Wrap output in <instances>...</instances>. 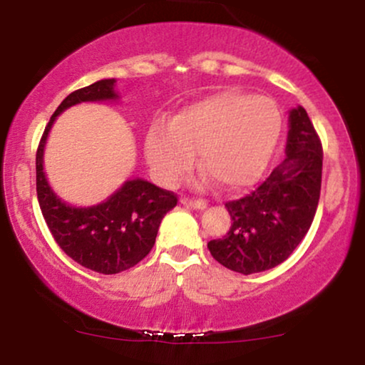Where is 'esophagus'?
<instances>
[{"mask_svg": "<svg viewBox=\"0 0 365 365\" xmlns=\"http://www.w3.org/2000/svg\"><path fill=\"white\" fill-rule=\"evenodd\" d=\"M180 202H182L183 206L194 207V209H204V207L207 206L206 200H202V199H190V197H182V199H180Z\"/></svg>", "mask_w": 365, "mask_h": 365, "instance_id": "1", "label": "esophagus"}]
</instances>
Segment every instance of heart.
<instances>
[{
  "label": "heart",
  "mask_w": 365,
  "mask_h": 365,
  "mask_svg": "<svg viewBox=\"0 0 365 365\" xmlns=\"http://www.w3.org/2000/svg\"><path fill=\"white\" fill-rule=\"evenodd\" d=\"M283 132L279 106L266 96L223 91L182 108L168 127L153 125L144 150L163 185L185 175L197 150L199 165L228 190L254 183L269 165Z\"/></svg>",
  "instance_id": "b5f03b06"
}]
</instances>
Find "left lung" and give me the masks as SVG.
Wrapping results in <instances>:
<instances>
[{
  "instance_id": "8db88e82",
  "label": "left lung",
  "mask_w": 365,
  "mask_h": 365,
  "mask_svg": "<svg viewBox=\"0 0 365 365\" xmlns=\"http://www.w3.org/2000/svg\"><path fill=\"white\" fill-rule=\"evenodd\" d=\"M322 145L307 111H290L287 158L255 190L225 204L232 226L207 244L217 262L242 274L278 266L304 240L321 195Z\"/></svg>"
}]
</instances>
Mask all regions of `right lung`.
<instances>
[{"label": "right lung", "mask_w": 365, "mask_h": 365, "mask_svg": "<svg viewBox=\"0 0 365 365\" xmlns=\"http://www.w3.org/2000/svg\"><path fill=\"white\" fill-rule=\"evenodd\" d=\"M115 78H104L66 96L46 125L36 153V190L49 232L75 262L103 274H116L140 262L156 242L161 220L177 206L173 192L145 180H128L98 206L72 207L58 199L43 171V154L54 118L73 104L116 99Z\"/></svg>", "instance_id": "obj_1"}]
</instances>
